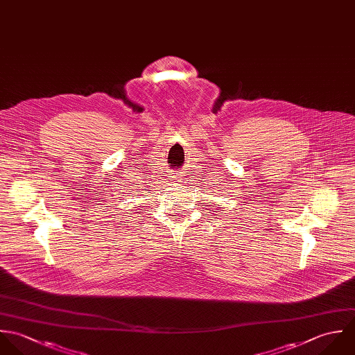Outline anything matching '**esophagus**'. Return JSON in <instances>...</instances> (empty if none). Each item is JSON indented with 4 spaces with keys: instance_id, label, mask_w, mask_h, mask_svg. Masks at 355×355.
Segmentation results:
<instances>
[{
    "instance_id": "obj_1",
    "label": "esophagus",
    "mask_w": 355,
    "mask_h": 355,
    "mask_svg": "<svg viewBox=\"0 0 355 355\" xmlns=\"http://www.w3.org/2000/svg\"><path fill=\"white\" fill-rule=\"evenodd\" d=\"M171 178H173V180H174V181H178V180H180V178H181V177H180V175H173V177H171Z\"/></svg>"
}]
</instances>
